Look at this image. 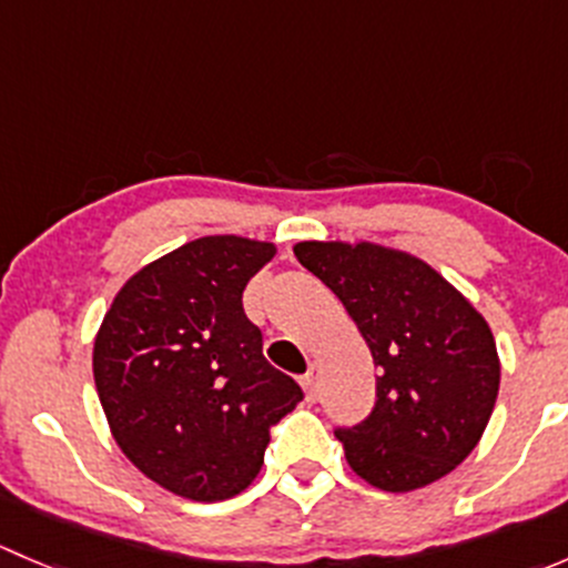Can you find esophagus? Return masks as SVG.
I'll use <instances>...</instances> for the list:
<instances>
[{
    "instance_id": "34e87169",
    "label": "esophagus",
    "mask_w": 568,
    "mask_h": 568,
    "mask_svg": "<svg viewBox=\"0 0 568 568\" xmlns=\"http://www.w3.org/2000/svg\"><path fill=\"white\" fill-rule=\"evenodd\" d=\"M302 387H305L307 398H311V400H316V398H318V393H321V382H318V371H316V368H311V371H307L305 376H302Z\"/></svg>"
}]
</instances>
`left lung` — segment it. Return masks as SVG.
I'll use <instances>...</instances> for the list:
<instances>
[{
    "label": "left lung",
    "mask_w": 568,
    "mask_h": 568,
    "mask_svg": "<svg viewBox=\"0 0 568 568\" xmlns=\"http://www.w3.org/2000/svg\"><path fill=\"white\" fill-rule=\"evenodd\" d=\"M294 255L343 302L379 368L371 415L335 428L348 467L385 491L448 475L495 409L500 359L489 324L443 274L406 252L300 242Z\"/></svg>",
    "instance_id": "left-lung-1"
}]
</instances>
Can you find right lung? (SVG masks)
Returning <instances> with one entry per match:
<instances>
[{
	"mask_svg": "<svg viewBox=\"0 0 568 568\" xmlns=\"http://www.w3.org/2000/svg\"><path fill=\"white\" fill-rule=\"evenodd\" d=\"M274 244L205 236L148 263L114 296L93 348L101 406L140 473L216 503L263 467L268 434L302 387L263 357L242 294Z\"/></svg>",
	"mask_w": 568,
	"mask_h": 568,
	"instance_id": "right-lung-1",
	"label": "right lung"
}]
</instances>
